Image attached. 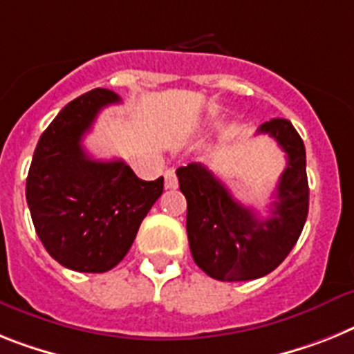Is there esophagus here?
I'll return each mask as SVG.
<instances>
[{
  "label": "esophagus",
  "mask_w": 354,
  "mask_h": 354,
  "mask_svg": "<svg viewBox=\"0 0 354 354\" xmlns=\"http://www.w3.org/2000/svg\"><path fill=\"white\" fill-rule=\"evenodd\" d=\"M163 178H165V187H167V189H176L178 178H176V171H174V169H167V171H165V174H163Z\"/></svg>",
  "instance_id": "esophagus-1"
}]
</instances>
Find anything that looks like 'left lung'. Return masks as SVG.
I'll return each mask as SVG.
<instances>
[{"label": "left lung", "instance_id": "8db88e82", "mask_svg": "<svg viewBox=\"0 0 354 354\" xmlns=\"http://www.w3.org/2000/svg\"><path fill=\"white\" fill-rule=\"evenodd\" d=\"M257 133L277 140L288 165L281 174L268 218L245 207L201 163L176 171L187 200V236L194 263L218 281H252L283 263L304 228L310 209L304 142L284 118L264 122Z\"/></svg>", "mask_w": 354, "mask_h": 354}]
</instances>
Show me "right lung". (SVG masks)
Returning a JSON list of instances; mask_svg holds the SVG:
<instances>
[{
    "instance_id": "right-lung-1",
    "label": "right lung",
    "mask_w": 354,
    "mask_h": 354,
    "mask_svg": "<svg viewBox=\"0 0 354 354\" xmlns=\"http://www.w3.org/2000/svg\"><path fill=\"white\" fill-rule=\"evenodd\" d=\"M117 102L104 88L68 102L41 135L26 178L35 232L53 259L75 272L115 268L163 192V178L145 182L126 162L93 160L82 147L100 109Z\"/></svg>"
}]
</instances>
